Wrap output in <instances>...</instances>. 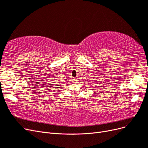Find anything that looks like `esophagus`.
Returning a JSON list of instances; mask_svg holds the SVG:
<instances>
[{
    "instance_id": "esophagus-1",
    "label": "esophagus",
    "mask_w": 148,
    "mask_h": 148,
    "mask_svg": "<svg viewBox=\"0 0 148 148\" xmlns=\"http://www.w3.org/2000/svg\"><path fill=\"white\" fill-rule=\"evenodd\" d=\"M73 82H77V79H76V78H73Z\"/></svg>"
}]
</instances>
